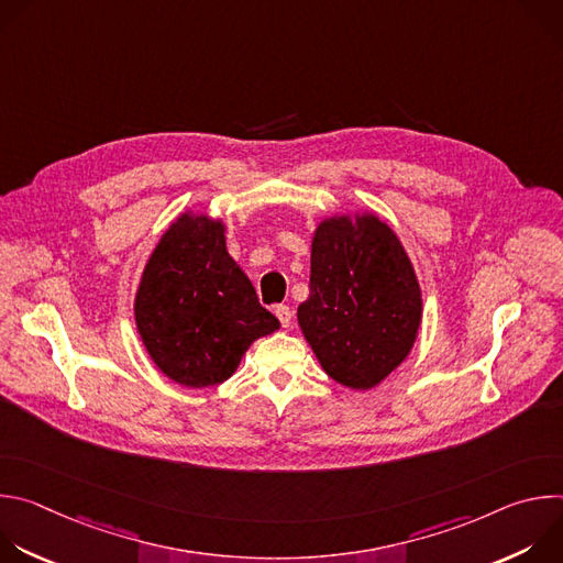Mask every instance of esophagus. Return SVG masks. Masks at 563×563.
I'll return each instance as SVG.
<instances>
[{
  "instance_id": "esophagus-1",
  "label": "esophagus",
  "mask_w": 563,
  "mask_h": 563,
  "mask_svg": "<svg viewBox=\"0 0 563 563\" xmlns=\"http://www.w3.org/2000/svg\"><path fill=\"white\" fill-rule=\"evenodd\" d=\"M274 313L278 316V320H280V325H283V328H291V323H294V311H291V307H287V305H278V307L274 309Z\"/></svg>"
}]
</instances>
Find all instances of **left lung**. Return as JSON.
Returning <instances> with one entry per match:
<instances>
[{
  "mask_svg": "<svg viewBox=\"0 0 563 563\" xmlns=\"http://www.w3.org/2000/svg\"><path fill=\"white\" fill-rule=\"evenodd\" d=\"M421 311L415 267L387 222L356 213L318 224L298 325L334 380L352 389L378 385L410 354Z\"/></svg>",
  "mask_w": 563,
  "mask_h": 563,
  "instance_id": "obj_1",
  "label": "left lung"
}]
</instances>
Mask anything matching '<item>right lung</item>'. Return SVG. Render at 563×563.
<instances>
[{
    "instance_id": "obj_1",
    "label": "right lung",
    "mask_w": 563,
    "mask_h": 563,
    "mask_svg": "<svg viewBox=\"0 0 563 563\" xmlns=\"http://www.w3.org/2000/svg\"><path fill=\"white\" fill-rule=\"evenodd\" d=\"M133 309L148 356L185 387L227 380L256 339L280 328L227 254L222 220L189 211L159 238Z\"/></svg>"
}]
</instances>
